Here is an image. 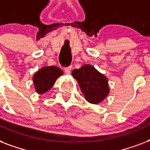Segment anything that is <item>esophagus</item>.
<instances>
[{"mask_svg": "<svg viewBox=\"0 0 150 150\" xmlns=\"http://www.w3.org/2000/svg\"><path fill=\"white\" fill-rule=\"evenodd\" d=\"M71 67H67V68H64V71H65L66 74H68V75H69L71 73Z\"/></svg>", "mask_w": 150, "mask_h": 150, "instance_id": "1", "label": "esophagus"}]
</instances>
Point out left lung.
I'll return each instance as SVG.
<instances>
[{"label": "left lung", "mask_w": 150, "mask_h": 150, "mask_svg": "<svg viewBox=\"0 0 150 150\" xmlns=\"http://www.w3.org/2000/svg\"><path fill=\"white\" fill-rule=\"evenodd\" d=\"M71 75L77 80L86 100L90 103H100L109 94L108 79L93 66L85 64L79 69H75Z\"/></svg>", "instance_id": "8db88e82"}]
</instances>
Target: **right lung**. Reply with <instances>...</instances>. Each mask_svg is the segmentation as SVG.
Wrapping results in <instances>:
<instances>
[{
  "instance_id": "add662e5",
  "label": "right lung",
  "mask_w": 150,
  "mask_h": 150,
  "mask_svg": "<svg viewBox=\"0 0 150 150\" xmlns=\"http://www.w3.org/2000/svg\"><path fill=\"white\" fill-rule=\"evenodd\" d=\"M63 75V71L55 66L43 67L33 75L34 86L37 93L43 94L53 87L57 79Z\"/></svg>"
}]
</instances>
